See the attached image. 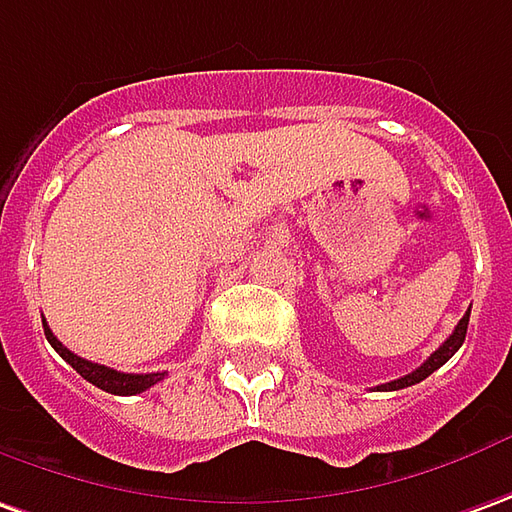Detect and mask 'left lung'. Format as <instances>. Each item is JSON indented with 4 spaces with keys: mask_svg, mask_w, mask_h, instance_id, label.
I'll return each instance as SVG.
<instances>
[{
    "mask_svg": "<svg viewBox=\"0 0 512 512\" xmlns=\"http://www.w3.org/2000/svg\"><path fill=\"white\" fill-rule=\"evenodd\" d=\"M468 317H471V309L465 312L463 320L454 326V331H451L449 337H446V343L440 345L438 351L432 354V357L426 359L424 365L421 368H415L412 373H407V376H401V379H393V382H387V384H379L376 390H401V387H410V384H418V382H424L426 376L429 373H435V370L440 368V365H446L457 351H460V345H463L465 340V331H468Z\"/></svg>",
    "mask_w": 512,
    "mask_h": 512,
    "instance_id": "obj_1",
    "label": "left lung"
}]
</instances>
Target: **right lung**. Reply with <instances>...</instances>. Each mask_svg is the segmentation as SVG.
Wrapping results in <instances>:
<instances>
[{"label": "right lung", "mask_w": 512, "mask_h": 512, "mask_svg": "<svg viewBox=\"0 0 512 512\" xmlns=\"http://www.w3.org/2000/svg\"><path fill=\"white\" fill-rule=\"evenodd\" d=\"M44 334H47L49 345L61 354L69 365H72L86 382H91L94 387H100L105 393H114V396H136V393H144L147 387H153L155 382L164 379V373H119L114 368H105V365H97V362H88V359L72 354L66 345L52 334L47 323H44Z\"/></svg>", "instance_id": "obj_1"}]
</instances>
